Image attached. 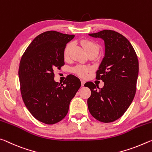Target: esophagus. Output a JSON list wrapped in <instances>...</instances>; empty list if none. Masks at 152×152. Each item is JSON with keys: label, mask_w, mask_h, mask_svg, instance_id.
<instances>
[{"label": "esophagus", "mask_w": 152, "mask_h": 152, "mask_svg": "<svg viewBox=\"0 0 152 152\" xmlns=\"http://www.w3.org/2000/svg\"><path fill=\"white\" fill-rule=\"evenodd\" d=\"M81 85L83 86H84V84H85V83H86V81H84V80H83V79H81Z\"/></svg>", "instance_id": "obj_1"}]
</instances>
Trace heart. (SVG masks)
I'll return each mask as SVG.
<instances>
[{
    "label": "heart",
    "mask_w": 152,
    "mask_h": 152,
    "mask_svg": "<svg viewBox=\"0 0 152 152\" xmlns=\"http://www.w3.org/2000/svg\"><path fill=\"white\" fill-rule=\"evenodd\" d=\"M81 45L83 46L84 49L86 50L87 53H96L98 54L99 50V47L98 44L96 43L95 42L90 39H83L81 42ZM73 43H69L67 44L65 49L64 51V56L65 58H67L70 55L71 49L73 48ZM90 70V68L88 66H83V65H77L73 69V71L79 76L85 77L88 74V72Z\"/></svg>",
    "instance_id": "obj_1"
}]
</instances>
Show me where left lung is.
Returning <instances> with one entry per match:
<instances>
[{
	"label": "left lung",
	"mask_w": 152,
	"mask_h": 152,
	"mask_svg": "<svg viewBox=\"0 0 152 152\" xmlns=\"http://www.w3.org/2000/svg\"><path fill=\"white\" fill-rule=\"evenodd\" d=\"M104 42L105 53L97 71L96 79L104 83L99 88L91 81L84 86L91 90L88 99L90 114L103 123H111L123 115L133 100L139 73V62L131 44L113 30L89 34Z\"/></svg>",
	"instance_id": "left-lung-1"
}]
</instances>
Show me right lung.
Listing matches in <instances>:
<instances>
[{
    "label": "right lung",
    "mask_w": 152,
    "mask_h": 152,
    "mask_svg": "<svg viewBox=\"0 0 152 152\" xmlns=\"http://www.w3.org/2000/svg\"><path fill=\"white\" fill-rule=\"evenodd\" d=\"M74 37L56 31L44 32L31 42L20 61L19 78L25 105L34 118L47 125L65 117L81 85L73 75L63 84L54 79V69L64 64L66 44Z\"/></svg>",
    "instance_id": "add662e5"
}]
</instances>
